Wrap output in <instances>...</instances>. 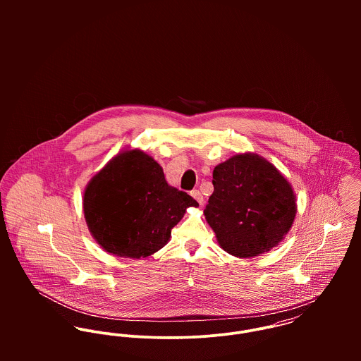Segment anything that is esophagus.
I'll return each mask as SVG.
<instances>
[{
    "label": "esophagus",
    "instance_id": "esophagus-1",
    "mask_svg": "<svg viewBox=\"0 0 361 361\" xmlns=\"http://www.w3.org/2000/svg\"><path fill=\"white\" fill-rule=\"evenodd\" d=\"M190 196L200 204V206H203V203H204V199H203V196H202V193H200V190H192L190 192Z\"/></svg>",
    "mask_w": 361,
    "mask_h": 361
}]
</instances>
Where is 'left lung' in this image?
Instances as JSON below:
<instances>
[{
  "mask_svg": "<svg viewBox=\"0 0 361 361\" xmlns=\"http://www.w3.org/2000/svg\"><path fill=\"white\" fill-rule=\"evenodd\" d=\"M212 185L204 216L218 245L231 256L268 253L290 231L298 212L296 193L267 158L232 155L214 168Z\"/></svg>",
  "mask_w": 361,
  "mask_h": 361,
  "instance_id": "left-lung-1",
  "label": "left lung"
}]
</instances>
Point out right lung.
<instances>
[{"label": "right lung", "instance_id": "right-lung-1", "mask_svg": "<svg viewBox=\"0 0 361 361\" xmlns=\"http://www.w3.org/2000/svg\"><path fill=\"white\" fill-rule=\"evenodd\" d=\"M189 207L199 203L166 182L152 155L130 147L114 155L83 193L93 239L119 258H146L162 249Z\"/></svg>", "mask_w": 361, "mask_h": 361}]
</instances>
